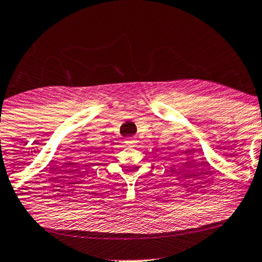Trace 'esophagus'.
I'll list each match as a JSON object with an SVG mask.
<instances>
[{
  "label": "esophagus",
  "mask_w": 262,
  "mask_h": 262,
  "mask_svg": "<svg viewBox=\"0 0 262 262\" xmlns=\"http://www.w3.org/2000/svg\"><path fill=\"white\" fill-rule=\"evenodd\" d=\"M124 144L127 146H135V144H137V141H135V139H133V138H125L124 139Z\"/></svg>",
  "instance_id": "34e87169"
}]
</instances>
